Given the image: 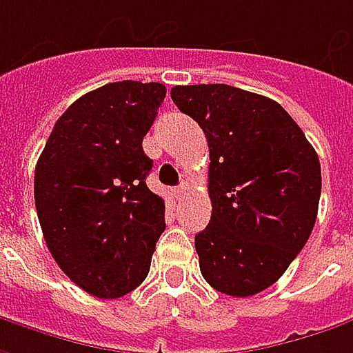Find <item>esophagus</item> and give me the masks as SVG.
I'll return each mask as SVG.
<instances>
[{
    "mask_svg": "<svg viewBox=\"0 0 353 353\" xmlns=\"http://www.w3.org/2000/svg\"><path fill=\"white\" fill-rule=\"evenodd\" d=\"M188 190H190V185H188V181H181V183L177 185L176 190H174V195H176V197H179V199H181V197H183V195L188 193Z\"/></svg>",
    "mask_w": 353,
    "mask_h": 353,
    "instance_id": "obj_1",
    "label": "esophagus"
}]
</instances>
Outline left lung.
<instances>
[{"instance_id": "1", "label": "left lung", "mask_w": 353, "mask_h": 353, "mask_svg": "<svg viewBox=\"0 0 353 353\" xmlns=\"http://www.w3.org/2000/svg\"><path fill=\"white\" fill-rule=\"evenodd\" d=\"M209 144L211 221L195 235L207 283L253 296L284 274L314 229L322 192L312 144L274 100L229 85L174 86Z\"/></svg>"}]
</instances>
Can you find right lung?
<instances>
[{"instance_id":"add662e5","label":"right lung","mask_w":353,"mask_h":353,"mask_svg":"<svg viewBox=\"0 0 353 353\" xmlns=\"http://www.w3.org/2000/svg\"><path fill=\"white\" fill-rule=\"evenodd\" d=\"M165 99L160 83L86 92L54 122L35 168V207L61 270L85 292L118 299L148 276L165 205L148 190L142 140Z\"/></svg>"}]
</instances>
